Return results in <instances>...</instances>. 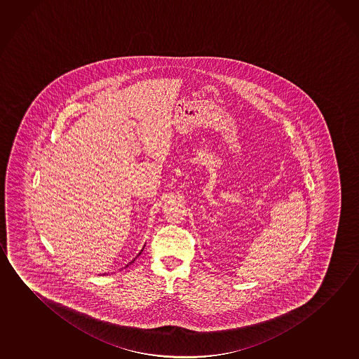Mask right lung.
Masks as SVG:
<instances>
[{"label": "right lung", "mask_w": 359, "mask_h": 359, "mask_svg": "<svg viewBox=\"0 0 359 359\" xmlns=\"http://www.w3.org/2000/svg\"><path fill=\"white\" fill-rule=\"evenodd\" d=\"M144 246H145V245H144ZM143 248H142V250H140V252H139V254L137 255V257H139V256H140V254H142V252H143ZM137 257H135V259H137ZM135 259H133V261H130V262H129V264H128V265L126 266V267H128V266H129V265H132L133 262H134V261H135ZM126 267H124V269H126Z\"/></svg>", "instance_id": "add662e5"}]
</instances>
